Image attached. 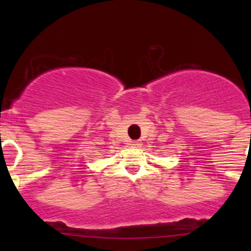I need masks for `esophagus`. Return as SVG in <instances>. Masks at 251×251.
<instances>
[{
  "label": "esophagus",
  "instance_id": "34e87169",
  "mask_svg": "<svg viewBox=\"0 0 251 251\" xmlns=\"http://www.w3.org/2000/svg\"><path fill=\"white\" fill-rule=\"evenodd\" d=\"M130 146L132 147V148H138V147L141 146V142L140 141H132L130 143Z\"/></svg>",
  "mask_w": 251,
  "mask_h": 251
}]
</instances>
